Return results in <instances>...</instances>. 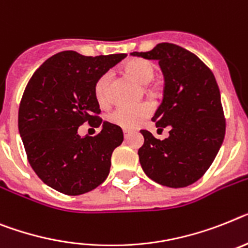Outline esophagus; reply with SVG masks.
<instances>
[{
    "label": "esophagus",
    "mask_w": 248,
    "mask_h": 248,
    "mask_svg": "<svg viewBox=\"0 0 248 248\" xmlns=\"http://www.w3.org/2000/svg\"><path fill=\"white\" fill-rule=\"evenodd\" d=\"M131 135V131H128V130H124V136L126 137V139H127L128 136H130Z\"/></svg>",
    "instance_id": "1"
}]
</instances>
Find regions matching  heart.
I'll return each instance as SVG.
<instances>
[{
    "label": "heart",
    "instance_id": "b5f03b06",
    "mask_svg": "<svg viewBox=\"0 0 248 248\" xmlns=\"http://www.w3.org/2000/svg\"><path fill=\"white\" fill-rule=\"evenodd\" d=\"M124 69L131 78H134L136 82L143 85L149 84L155 76L154 65L145 59H131L124 64ZM111 78V72H106L99 77L94 84L95 99L103 107L111 101V95H109ZM151 113H153V106L150 103H141L137 106H120L108 114V121L124 130H132L140 126Z\"/></svg>",
    "mask_w": 248,
    "mask_h": 248
}]
</instances>
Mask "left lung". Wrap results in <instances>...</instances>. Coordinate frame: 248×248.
<instances>
[{
  "mask_svg": "<svg viewBox=\"0 0 248 248\" xmlns=\"http://www.w3.org/2000/svg\"><path fill=\"white\" fill-rule=\"evenodd\" d=\"M132 57L157 60L163 70L164 98L153 121L169 137L157 140L141 130L139 149L142 170L169 188H184L204 175L216 159L226 134L220 93L212 70L195 54L175 44H157Z\"/></svg>",
  "mask_w": 248,
  "mask_h": 248,
  "instance_id": "left-lung-1",
  "label": "left lung"
}]
</instances>
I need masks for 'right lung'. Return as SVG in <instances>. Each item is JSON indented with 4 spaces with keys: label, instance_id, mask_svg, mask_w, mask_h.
<instances>
[{
    "label": "right lung",
    "instance_id": "add662e5",
    "mask_svg": "<svg viewBox=\"0 0 248 248\" xmlns=\"http://www.w3.org/2000/svg\"><path fill=\"white\" fill-rule=\"evenodd\" d=\"M126 54L84 57L62 51L32 74L18 108V131L31 168L50 188L66 195L93 190L109 174L113 150L124 141L120 126L102 122L94 84ZM102 127L80 138L79 125Z\"/></svg>",
    "mask_w": 248,
    "mask_h": 248
}]
</instances>
